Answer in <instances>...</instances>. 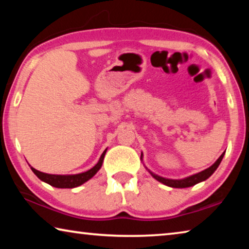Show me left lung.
<instances>
[{
  "instance_id": "obj_1",
  "label": "left lung",
  "mask_w": 249,
  "mask_h": 249,
  "mask_svg": "<svg viewBox=\"0 0 249 249\" xmlns=\"http://www.w3.org/2000/svg\"><path fill=\"white\" fill-rule=\"evenodd\" d=\"M224 154L223 153L220 158H218L215 162L213 163L212 166L209 167L208 169H205L203 171L199 172V174H196L193 176L188 177V178H184V179H181V180H172V179H166V178H162V177H159L157 175L153 174V172H150V175L154 177L156 180H158L159 182H161L163 184L168 185V187H171V188H188V187H192V185H195L196 183L201 182V181H204L213 175V172L217 169V167L220 166V163L222 161L223 157H224Z\"/></svg>"
}]
</instances>
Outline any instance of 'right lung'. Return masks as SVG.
<instances>
[{
    "mask_svg": "<svg viewBox=\"0 0 249 249\" xmlns=\"http://www.w3.org/2000/svg\"><path fill=\"white\" fill-rule=\"evenodd\" d=\"M105 153H107V149L103 151V154L101 155L100 160L98 161V163L93 167L91 168L90 170H88L86 172H82V174H78V175H69V176H62V175H49V174H45V172H41L36 170L35 168L31 167V169L33 170L34 174H35L38 178L44 181V182L48 183L53 187L56 188H67V189H71V188H75L79 187V185L83 184L84 182H87L88 180H90L92 177H93L96 172L100 170L101 166H102L103 159Z\"/></svg>",
    "mask_w": 249,
    "mask_h": 249,
    "instance_id": "add662e5",
    "label": "right lung"
}]
</instances>
